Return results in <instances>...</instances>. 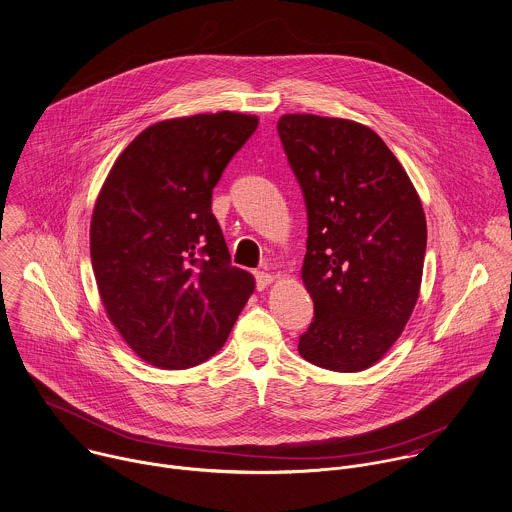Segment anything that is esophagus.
<instances>
[{
  "label": "esophagus",
  "instance_id": "obj_1",
  "mask_svg": "<svg viewBox=\"0 0 512 512\" xmlns=\"http://www.w3.org/2000/svg\"><path fill=\"white\" fill-rule=\"evenodd\" d=\"M271 283H273V275H269V273H265V271H257V273H255V284H257L259 290L267 288Z\"/></svg>",
  "mask_w": 512,
  "mask_h": 512
}]
</instances>
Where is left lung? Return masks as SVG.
I'll return each instance as SVG.
<instances>
[{"label":"left lung","instance_id":"left-lung-1","mask_svg":"<svg viewBox=\"0 0 512 512\" xmlns=\"http://www.w3.org/2000/svg\"><path fill=\"white\" fill-rule=\"evenodd\" d=\"M277 131L308 216L302 281L314 318L298 353L355 373L377 363L418 300L426 218L397 157L369 127L286 114Z\"/></svg>","mask_w":512,"mask_h":512}]
</instances>
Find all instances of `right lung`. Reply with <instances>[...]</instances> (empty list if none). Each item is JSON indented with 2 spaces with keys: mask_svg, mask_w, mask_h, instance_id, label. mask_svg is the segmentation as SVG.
I'll use <instances>...</instances> for the list:
<instances>
[{
  "mask_svg": "<svg viewBox=\"0 0 512 512\" xmlns=\"http://www.w3.org/2000/svg\"><path fill=\"white\" fill-rule=\"evenodd\" d=\"M257 125L233 112L155 123L102 186L90 226L98 290L121 338L155 367L210 359L255 288L231 265L212 190Z\"/></svg>",
  "mask_w": 512,
  "mask_h": 512,
  "instance_id": "add662e5",
  "label": "right lung"
}]
</instances>
